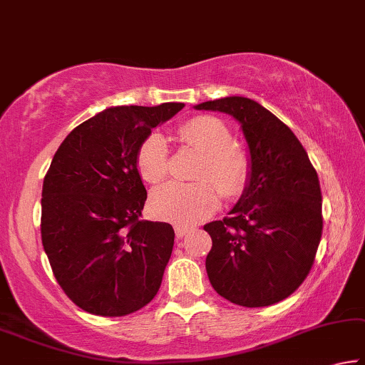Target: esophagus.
<instances>
[{"label": "esophagus", "instance_id": "34e87169", "mask_svg": "<svg viewBox=\"0 0 365 365\" xmlns=\"http://www.w3.org/2000/svg\"><path fill=\"white\" fill-rule=\"evenodd\" d=\"M175 233H176V238H184L186 237V235L189 233V228H186V227H181V225H176L175 227Z\"/></svg>", "mask_w": 365, "mask_h": 365}]
</instances>
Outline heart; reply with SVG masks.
Wrapping results in <instances>:
<instances>
[{"mask_svg":"<svg viewBox=\"0 0 365 365\" xmlns=\"http://www.w3.org/2000/svg\"><path fill=\"white\" fill-rule=\"evenodd\" d=\"M179 138L202 153L194 179L199 182H168L150 194L151 215L178 225H195L220 205V190L233 197L243 190L250 176V160L243 150L230 145L232 133L217 117L199 115L178 130ZM137 170L143 181L158 184L168 175L166 140L150 133L137 151ZM215 184L212 185L211 182Z\"/></svg>","mask_w":365,"mask_h":365,"instance_id":"b5f03b06","label":"heart"}]
</instances>
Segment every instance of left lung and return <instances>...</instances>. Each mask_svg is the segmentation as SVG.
Here are the masks:
<instances>
[{
  "label": "left lung",
  "instance_id": "left-lung-1",
  "mask_svg": "<svg viewBox=\"0 0 365 365\" xmlns=\"http://www.w3.org/2000/svg\"><path fill=\"white\" fill-rule=\"evenodd\" d=\"M240 122L250 176L228 217L204 227L212 238L207 276L218 295L241 307H267L294 294L322 240V190L294 132L253 99L227 96L194 106Z\"/></svg>",
  "mask_w": 365,
  "mask_h": 365
}]
</instances>
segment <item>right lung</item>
<instances>
[{
  "label": "right lung",
  "instance_id": "1",
  "mask_svg": "<svg viewBox=\"0 0 365 365\" xmlns=\"http://www.w3.org/2000/svg\"><path fill=\"white\" fill-rule=\"evenodd\" d=\"M184 108L115 106L68 133L43 179L41 233L73 304L99 317L140 310L158 292L175 245L170 223L140 220L147 200L137 151Z\"/></svg>",
  "mask_w": 365,
  "mask_h": 365
}]
</instances>
